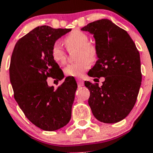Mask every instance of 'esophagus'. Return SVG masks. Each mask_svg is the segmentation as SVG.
<instances>
[{
  "label": "esophagus",
  "mask_w": 153,
  "mask_h": 153,
  "mask_svg": "<svg viewBox=\"0 0 153 153\" xmlns=\"http://www.w3.org/2000/svg\"><path fill=\"white\" fill-rule=\"evenodd\" d=\"M76 82H77V84L79 86H83V84H84L83 80L82 79H80V78H77V79H76Z\"/></svg>",
  "instance_id": "1"
}]
</instances>
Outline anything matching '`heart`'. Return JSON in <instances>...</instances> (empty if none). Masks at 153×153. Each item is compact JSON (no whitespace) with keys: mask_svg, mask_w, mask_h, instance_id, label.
I'll list each match as a JSON object with an SVG mask.
<instances>
[{"mask_svg":"<svg viewBox=\"0 0 153 153\" xmlns=\"http://www.w3.org/2000/svg\"><path fill=\"white\" fill-rule=\"evenodd\" d=\"M65 45L69 51L77 50L76 60L78 61L70 63L64 68L65 75L79 77L94 63L98 58V50L95 44L89 42L88 35L79 30H74L64 39ZM51 56L56 63L63 65L67 61V52L60 42H55L51 47Z\"/></svg>","mask_w":153,"mask_h":153,"instance_id":"obj_1","label":"heart"}]
</instances>
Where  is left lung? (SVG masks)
I'll return each mask as SVG.
<instances>
[{"mask_svg": "<svg viewBox=\"0 0 153 153\" xmlns=\"http://www.w3.org/2000/svg\"><path fill=\"white\" fill-rule=\"evenodd\" d=\"M81 30L93 34L98 50V60L88 75L105 78L101 86L85 81L92 113L102 123L120 122L137 100L142 81L140 53L126 31L107 19L90 23Z\"/></svg>", "mask_w": 153, "mask_h": 153, "instance_id": "8db88e82", "label": "left lung"}]
</instances>
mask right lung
Wrapping results in <instances>:
<instances>
[{
    "label": "right lung",
    "mask_w": 153,
    "mask_h": 153,
    "mask_svg": "<svg viewBox=\"0 0 153 153\" xmlns=\"http://www.w3.org/2000/svg\"><path fill=\"white\" fill-rule=\"evenodd\" d=\"M71 29L49 26L34 28L17 42L10 64L13 97L27 118L46 131L59 129L70 122L77 84L67 77L54 90L47 79L63 78V73L51 56L56 40Z\"/></svg>",
    "instance_id": "add662e5"
}]
</instances>
